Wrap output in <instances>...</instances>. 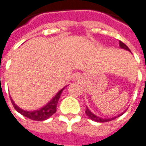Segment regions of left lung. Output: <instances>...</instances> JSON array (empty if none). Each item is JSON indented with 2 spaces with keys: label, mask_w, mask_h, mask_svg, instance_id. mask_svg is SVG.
<instances>
[{
  "label": "left lung",
  "mask_w": 146,
  "mask_h": 146,
  "mask_svg": "<svg viewBox=\"0 0 146 146\" xmlns=\"http://www.w3.org/2000/svg\"><path fill=\"white\" fill-rule=\"evenodd\" d=\"M119 46H120V48H124V49H126V50H128V51H130L131 52V51L130 50V48H128L127 46L125 45L123 42H121V41H119ZM85 112H86V115H87L88 117L90 118V119H92V120H94V121H96V122H101V123L108 122V121H111V120H112V119H115V118H116V117H114V118H111V119H102V118L98 117V116H97V115H95L94 114H93L91 111L88 109V108H86V111H85ZM123 113H124V112H123L122 114H120L119 115H118V116H120L121 115H123Z\"/></svg>",
  "instance_id": "1"
}]
</instances>
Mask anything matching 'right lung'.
Segmentation results:
<instances>
[{"instance_id":"obj_1","label":"right lung","mask_w":146,"mask_h":146,"mask_svg":"<svg viewBox=\"0 0 146 146\" xmlns=\"http://www.w3.org/2000/svg\"><path fill=\"white\" fill-rule=\"evenodd\" d=\"M64 88H63L62 90H60L56 94V96H55L54 98H52L51 101H49L48 104L45 105V107H43V108H42L41 109L37 110V111H24V110H23L21 108H19L18 106L13 102V101L12 100V98H11V101H12V105H13V107L15 108V110L18 111V112H19L21 115H24L25 117L35 121H43L48 119V118L50 117V116H52V115L56 111V105H57V103H58V101L59 99H60V94H61L62 91H63V90H64Z\"/></svg>"}]
</instances>
